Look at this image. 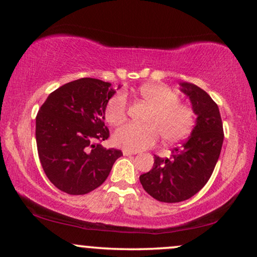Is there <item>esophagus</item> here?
Here are the masks:
<instances>
[{
    "instance_id": "1",
    "label": "esophagus",
    "mask_w": 257,
    "mask_h": 257,
    "mask_svg": "<svg viewBox=\"0 0 257 257\" xmlns=\"http://www.w3.org/2000/svg\"><path fill=\"white\" fill-rule=\"evenodd\" d=\"M122 154H124V156H135V154H137V152H136V151L122 150Z\"/></svg>"
}]
</instances>
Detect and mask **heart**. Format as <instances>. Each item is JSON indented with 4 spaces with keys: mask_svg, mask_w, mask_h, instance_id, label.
Here are the masks:
<instances>
[{
    "mask_svg": "<svg viewBox=\"0 0 257 257\" xmlns=\"http://www.w3.org/2000/svg\"><path fill=\"white\" fill-rule=\"evenodd\" d=\"M139 96L152 105L145 119V125L128 122L115 130L113 140L118 146L131 151H142L152 147L161 136L164 142L177 143L191 133L195 114L166 84H144L138 90ZM127 115V98L118 91L107 100L105 119L112 125H119Z\"/></svg>",
    "mask_w": 257,
    "mask_h": 257,
    "instance_id": "b5f03b06",
    "label": "heart"
}]
</instances>
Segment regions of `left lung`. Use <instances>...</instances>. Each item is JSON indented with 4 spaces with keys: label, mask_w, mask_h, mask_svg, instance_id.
<instances>
[{
    "label": "left lung",
    "mask_w": 257,
    "mask_h": 257,
    "mask_svg": "<svg viewBox=\"0 0 257 257\" xmlns=\"http://www.w3.org/2000/svg\"><path fill=\"white\" fill-rule=\"evenodd\" d=\"M198 115L189 138L170 158L154 156L152 170L139 177L143 187L160 202H181L195 195L209 180L221 153L223 126L219 107L208 93L191 83H180Z\"/></svg>",
    "instance_id": "obj_1"
}]
</instances>
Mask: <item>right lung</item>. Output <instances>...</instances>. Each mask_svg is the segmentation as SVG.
I'll return each mask as SVG.
<instances>
[{
  "instance_id": "add662e5",
  "label": "right lung",
  "mask_w": 257,
  "mask_h": 257,
  "mask_svg": "<svg viewBox=\"0 0 257 257\" xmlns=\"http://www.w3.org/2000/svg\"><path fill=\"white\" fill-rule=\"evenodd\" d=\"M96 78L73 80L49 94L36 115L38 157L59 191L83 195L103 184L120 150L100 145L110 137L105 106L115 91Z\"/></svg>"
}]
</instances>
